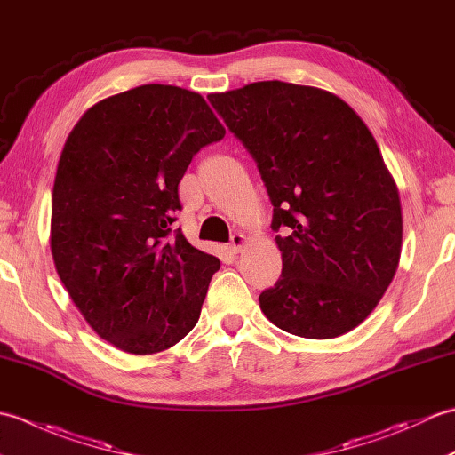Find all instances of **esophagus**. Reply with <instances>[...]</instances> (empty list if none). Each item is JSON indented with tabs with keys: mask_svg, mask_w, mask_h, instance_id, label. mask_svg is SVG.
Returning <instances> with one entry per match:
<instances>
[{
	"mask_svg": "<svg viewBox=\"0 0 455 455\" xmlns=\"http://www.w3.org/2000/svg\"><path fill=\"white\" fill-rule=\"evenodd\" d=\"M244 246H246V236L236 233V235H233V240H230L228 250H230V252H233V254H238L240 250H243Z\"/></svg>",
	"mask_w": 455,
	"mask_h": 455,
	"instance_id": "obj_1",
	"label": "esophagus"
}]
</instances>
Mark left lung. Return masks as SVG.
Returning a JSON list of instances; mask_svg holds the SVG:
<instances>
[{"label": "left lung", "instance_id": "1", "mask_svg": "<svg viewBox=\"0 0 455 455\" xmlns=\"http://www.w3.org/2000/svg\"><path fill=\"white\" fill-rule=\"evenodd\" d=\"M258 164L283 269L259 295L282 331L326 340L362 324L393 282L403 244L399 189L365 123L338 95L254 82L207 95Z\"/></svg>", "mask_w": 455, "mask_h": 455}]
</instances>
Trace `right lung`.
I'll return each instance as SVG.
<instances>
[{"mask_svg":"<svg viewBox=\"0 0 455 455\" xmlns=\"http://www.w3.org/2000/svg\"><path fill=\"white\" fill-rule=\"evenodd\" d=\"M225 137L199 93L147 84L95 103L58 160L51 250L68 295L103 340L156 354L197 324L219 258L170 225L191 158Z\"/></svg>","mask_w":455,"mask_h":455,"instance_id":"1","label":"right lung"}]
</instances>
